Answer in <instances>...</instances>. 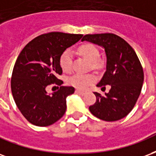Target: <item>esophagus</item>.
<instances>
[{"label":"esophagus","mask_w":156,"mask_h":156,"mask_svg":"<svg viewBox=\"0 0 156 156\" xmlns=\"http://www.w3.org/2000/svg\"><path fill=\"white\" fill-rule=\"evenodd\" d=\"M76 93H79L80 95H85L86 93V91H83V90H76Z\"/></svg>","instance_id":"esophagus-1"}]
</instances>
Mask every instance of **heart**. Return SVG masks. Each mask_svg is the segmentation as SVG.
I'll return each mask as SVG.
<instances>
[{
	"label": "heart",
	"mask_w": 156,
	"mask_h": 156,
	"mask_svg": "<svg viewBox=\"0 0 156 156\" xmlns=\"http://www.w3.org/2000/svg\"><path fill=\"white\" fill-rule=\"evenodd\" d=\"M77 52L82 57L90 61V65L92 68H96L99 66L100 62L97 61L98 56V49L91 43H85L80 45L77 49ZM60 66L61 70L66 73H68L71 70L72 66V56L70 50H66L62 52L59 60ZM95 76L92 74H76L70 76L67 80L68 85L78 88V89H86L88 86L95 81Z\"/></svg>",
	"instance_id": "1"
}]
</instances>
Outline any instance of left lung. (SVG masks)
Wrapping results in <instances>:
<instances>
[{
    "mask_svg": "<svg viewBox=\"0 0 156 156\" xmlns=\"http://www.w3.org/2000/svg\"><path fill=\"white\" fill-rule=\"evenodd\" d=\"M81 41L95 43L105 48L106 70L97 86L111 89L101 95L95 92L96 101L89 107L93 115L105 121L126 117L140 95L144 71L134 49L121 37L112 33L86 35Z\"/></svg>",
    "mask_w": 156,
    "mask_h": 156,
    "instance_id": "1",
    "label": "left lung"
}]
</instances>
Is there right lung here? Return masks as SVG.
<instances>
[{
  "label": "right lung",
  "mask_w": 156,
  "mask_h": 156,
  "mask_svg": "<svg viewBox=\"0 0 156 156\" xmlns=\"http://www.w3.org/2000/svg\"><path fill=\"white\" fill-rule=\"evenodd\" d=\"M83 35L51 32L37 36L18 55L11 80V92L19 111L30 123L51 126L64 115L72 86H61L57 78L62 70L59 60L62 52L79 41ZM57 84L60 89L48 95L46 87Z\"/></svg>",
  "instance_id": "obj_1"
}]
</instances>
